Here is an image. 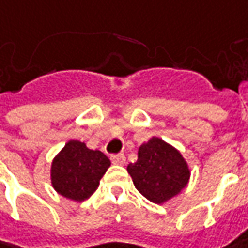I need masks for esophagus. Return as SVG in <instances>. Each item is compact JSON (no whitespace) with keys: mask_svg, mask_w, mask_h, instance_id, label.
<instances>
[{"mask_svg":"<svg viewBox=\"0 0 248 248\" xmlns=\"http://www.w3.org/2000/svg\"><path fill=\"white\" fill-rule=\"evenodd\" d=\"M111 160H112V163H114V165H119V166H124V163H126V158H124V154L114 155V156L111 158Z\"/></svg>","mask_w":248,"mask_h":248,"instance_id":"obj_1","label":"esophagus"}]
</instances>
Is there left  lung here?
Masks as SVG:
<instances>
[{"label": "left lung", "mask_w": 248, "mask_h": 248, "mask_svg": "<svg viewBox=\"0 0 248 248\" xmlns=\"http://www.w3.org/2000/svg\"><path fill=\"white\" fill-rule=\"evenodd\" d=\"M137 191L152 203L162 204L183 191L191 170L180 151L159 137L139 148L137 162L127 166Z\"/></svg>", "instance_id": "1"}]
</instances>
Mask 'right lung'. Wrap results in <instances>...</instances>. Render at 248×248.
Returning <instances> with one entry per match:
<instances>
[{
	"mask_svg": "<svg viewBox=\"0 0 248 248\" xmlns=\"http://www.w3.org/2000/svg\"><path fill=\"white\" fill-rule=\"evenodd\" d=\"M109 166V159L101 151L89 150L85 142L70 140L52 162V185L67 199L86 201L97 189Z\"/></svg>",
	"mask_w": 248,
	"mask_h": 248,
	"instance_id": "obj_1",
	"label": "right lung"
}]
</instances>
